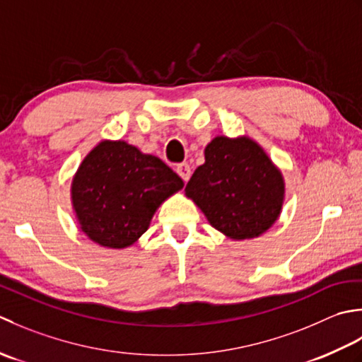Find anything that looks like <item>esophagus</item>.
<instances>
[{
    "label": "esophagus",
    "mask_w": 362,
    "mask_h": 362,
    "mask_svg": "<svg viewBox=\"0 0 362 362\" xmlns=\"http://www.w3.org/2000/svg\"><path fill=\"white\" fill-rule=\"evenodd\" d=\"M176 173H178V175L181 176V180H182L184 182H187L189 178H190V173H192L190 165L186 164V162H184V164H180L178 167H176Z\"/></svg>",
    "instance_id": "obj_1"
}]
</instances>
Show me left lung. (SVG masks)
Instances as JSON below:
<instances>
[{
  "mask_svg": "<svg viewBox=\"0 0 362 362\" xmlns=\"http://www.w3.org/2000/svg\"><path fill=\"white\" fill-rule=\"evenodd\" d=\"M284 194L281 170L247 136L214 137L204 148V164L186 186V197L233 240L253 239L270 230L281 214Z\"/></svg>",
  "mask_w": 362,
  "mask_h": 362,
  "instance_id": "8db88e82",
  "label": "left lung"
}]
</instances>
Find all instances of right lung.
Instances as JSON below:
<instances>
[{"label": "right lung", "instance_id": "right-lung-1", "mask_svg": "<svg viewBox=\"0 0 362 362\" xmlns=\"http://www.w3.org/2000/svg\"><path fill=\"white\" fill-rule=\"evenodd\" d=\"M182 186L159 158L124 140H103L73 176L71 206L88 239L122 250L148 230L154 212Z\"/></svg>", "mask_w": 362, "mask_h": 362}]
</instances>
